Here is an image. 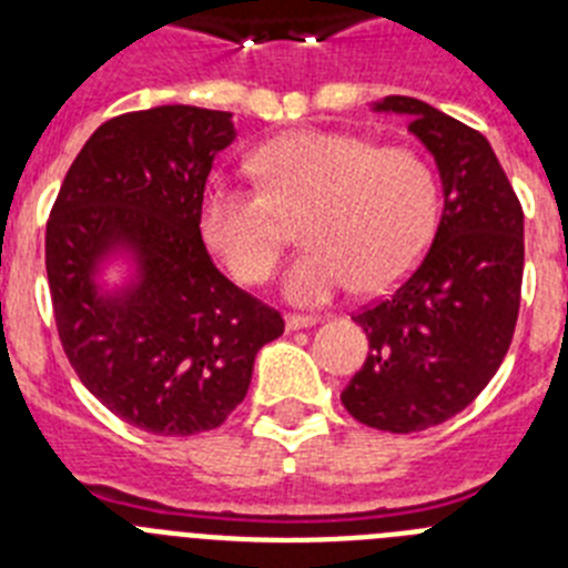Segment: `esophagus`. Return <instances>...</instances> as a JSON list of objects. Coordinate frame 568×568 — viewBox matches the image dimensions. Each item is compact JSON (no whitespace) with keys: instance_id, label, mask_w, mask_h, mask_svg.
<instances>
[{"instance_id":"esophagus-1","label":"esophagus","mask_w":568,"mask_h":568,"mask_svg":"<svg viewBox=\"0 0 568 568\" xmlns=\"http://www.w3.org/2000/svg\"><path fill=\"white\" fill-rule=\"evenodd\" d=\"M318 315H298V313H290L287 315V329L295 333V329H304V327H315L318 324Z\"/></svg>"}]
</instances>
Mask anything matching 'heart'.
<instances>
[{
    "instance_id": "obj_1",
    "label": "heart",
    "mask_w": 568,
    "mask_h": 568,
    "mask_svg": "<svg viewBox=\"0 0 568 568\" xmlns=\"http://www.w3.org/2000/svg\"><path fill=\"white\" fill-rule=\"evenodd\" d=\"M258 187L213 184L202 233L241 284H264L287 250V222H304L310 250L284 293L324 304L358 284L384 293L418 267L440 219L438 175L413 148H375L364 135L298 130L253 155Z\"/></svg>"
}]
</instances>
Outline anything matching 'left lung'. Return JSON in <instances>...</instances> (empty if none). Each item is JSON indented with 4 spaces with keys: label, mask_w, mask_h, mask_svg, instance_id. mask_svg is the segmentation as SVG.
Segmentation results:
<instances>
[{
    "label": "left lung",
    "mask_w": 568,
    "mask_h": 568,
    "mask_svg": "<svg viewBox=\"0 0 568 568\" xmlns=\"http://www.w3.org/2000/svg\"><path fill=\"white\" fill-rule=\"evenodd\" d=\"M375 110L409 115L438 164L444 213L409 278L353 315L369 353L341 404L361 424L406 435L466 409L504 364L520 310L524 207L478 130L409 97Z\"/></svg>",
    "instance_id": "8db88e82"
}]
</instances>
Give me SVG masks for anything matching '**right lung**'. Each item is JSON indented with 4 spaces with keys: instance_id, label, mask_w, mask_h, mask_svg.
I'll return each instance as SVG.
<instances>
[{
    "instance_id": "obj_1",
    "label": "right lung",
    "mask_w": 568,
    "mask_h": 568,
    "mask_svg": "<svg viewBox=\"0 0 568 568\" xmlns=\"http://www.w3.org/2000/svg\"><path fill=\"white\" fill-rule=\"evenodd\" d=\"M233 113L190 104L108 119L70 164L48 219L44 267L59 341L110 413L153 435H199L244 400L278 310L215 270L204 184ZM128 248L136 281L99 294L98 261Z\"/></svg>"
}]
</instances>
